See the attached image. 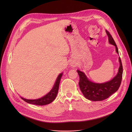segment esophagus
Returning <instances> with one entry per match:
<instances>
[{"label": "esophagus", "mask_w": 132, "mask_h": 132, "mask_svg": "<svg viewBox=\"0 0 132 132\" xmlns=\"http://www.w3.org/2000/svg\"><path fill=\"white\" fill-rule=\"evenodd\" d=\"M75 64H74V63H71V66L72 67H75Z\"/></svg>", "instance_id": "34e87169"}]
</instances>
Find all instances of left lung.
<instances>
[{
	"label": "left lung",
	"mask_w": 132,
	"mask_h": 132,
	"mask_svg": "<svg viewBox=\"0 0 132 132\" xmlns=\"http://www.w3.org/2000/svg\"><path fill=\"white\" fill-rule=\"evenodd\" d=\"M108 37L109 42L115 46L116 52L118 54L116 44L109 31L106 30ZM120 64L118 72L113 79L103 83H96L88 80L85 74L79 70L77 72L80 77L79 85L81 91L87 99L93 101H101L108 98L118 89L122 80L123 68L120 58L119 57Z\"/></svg>",
	"instance_id": "obj_1"
}]
</instances>
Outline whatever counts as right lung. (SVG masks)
Segmentation results:
<instances>
[{
  "instance_id": "1",
  "label": "right lung",
  "mask_w": 132,
  "mask_h": 132,
  "mask_svg": "<svg viewBox=\"0 0 132 132\" xmlns=\"http://www.w3.org/2000/svg\"><path fill=\"white\" fill-rule=\"evenodd\" d=\"M62 73H60L57 78L56 80L55 81V83L54 85V86L53 87L52 89L51 90V91L48 93L46 95L44 96L43 97L38 98V99H35V100H28L26 99L23 97H21V98L25 102L33 104V105H39V106H43L48 105L51 102H52L55 98L56 97L57 94L58 93V88H59V85L60 83V81L61 79V78L62 76Z\"/></svg>"
}]
</instances>
